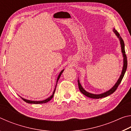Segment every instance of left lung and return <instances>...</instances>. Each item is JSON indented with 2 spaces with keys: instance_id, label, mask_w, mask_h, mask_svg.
Listing matches in <instances>:
<instances>
[{
  "instance_id": "obj_1",
  "label": "left lung",
  "mask_w": 131,
  "mask_h": 131,
  "mask_svg": "<svg viewBox=\"0 0 131 131\" xmlns=\"http://www.w3.org/2000/svg\"><path fill=\"white\" fill-rule=\"evenodd\" d=\"M113 31L114 33L117 37H118L119 42H120V44H121V52L122 54H123V69H122V72L120 76H119V79H118V80L117 81L116 84H114V85L113 87L111 89L103 93H102V94H92V93L88 92L87 91L84 89L83 87H82L80 83L79 80L78 79V85H79V88L80 92L82 93V94H84V95H85L86 96H87L88 97H90V98H93V99H99V98H102V97H105L108 96L111 94H112L115 91L117 90V87L119 85V84H120V83L123 80L124 74L125 73L126 70H127V56H126L125 54V44H124V42L123 39L121 38V37L120 36V35L118 33V32L114 28L113 29Z\"/></svg>"
}]
</instances>
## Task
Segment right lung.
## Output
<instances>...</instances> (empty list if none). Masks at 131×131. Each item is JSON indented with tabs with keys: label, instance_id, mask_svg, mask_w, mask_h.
<instances>
[{
	"label": "right lung",
	"instance_id": "1",
	"mask_svg": "<svg viewBox=\"0 0 131 131\" xmlns=\"http://www.w3.org/2000/svg\"><path fill=\"white\" fill-rule=\"evenodd\" d=\"M64 71V69H63L62 70H61V72H60V73L59 74L58 76L57 77V84L56 85H55V89L54 90V91H53L52 94L51 95L50 97H48L47 99H45V100H43V101H30V100H28V99H24L23 97H21L22 99H23V101H24L26 103H32V104H40V103H47L48 102V101H50L51 99L53 96H54V93L55 91V90H56V87H57V83H58V81L59 80V78H60V76H61L62 73V72Z\"/></svg>",
	"mask_w": 131,
	"mask_h": 131
}]
</instances>
